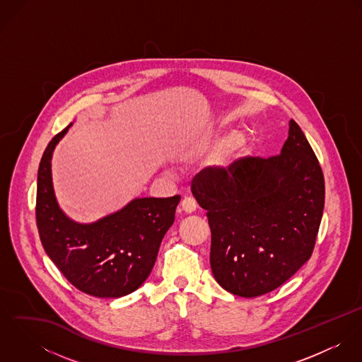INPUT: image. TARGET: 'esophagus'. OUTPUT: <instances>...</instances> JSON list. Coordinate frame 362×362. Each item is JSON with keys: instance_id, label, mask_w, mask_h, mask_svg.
<instances>
[{"instance_id": "esophagus-1", "label": "esophagus", "mask_w": 362, "mask_h": 362, "mask_svg": "<svg viewBox=\"0 0 362 362\" xmlns=\"http://www.w3.org/2000/svg\"><path fill=\"white\" fill-rule=\"evenodd\" d=\"M181 209L187 213V214H191L197 210V202L194 198H185L182 202H181Z\"/></svg>"}]
</instances>
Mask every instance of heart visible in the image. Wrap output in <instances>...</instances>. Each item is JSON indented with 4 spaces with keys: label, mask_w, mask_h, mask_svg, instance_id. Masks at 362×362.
<instances>
[{
    "label": "heart",
    "mask_w": 362,
    "mask_h": 362,
    "mask_svg": "<svg viewBox=\"0 0 362 362\" xmlns=\"http://www.w3.org/2000/svg\"><path fill=\"white\" fill-rule=\"evenodd\" d=\"M252 151V139L247 134L228 131L217 134L201 148V153L213 156V164L221 171L234 170Z\"/></svg>",
    "instance_id": "obj_1"
}]
</instances>
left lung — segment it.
<instances>
[{
    "label": "left lung",
    "instance_id": "left-lung-1",
    "mask_svg": "<svg viewBox=\"0 0 362 362\" xmlns=\"http://www.w3.org/2000/svg\"><path fill=\"white\" fill-rule=\"evenodd\" d=\"M192 195L206 210L210 267L228 293H270L310 258L325 206L319 161L294 119L280 155L245 157L234 170L205 168Z\"/></svg>",
    "mask_w": 362,
    "mask_h": 362
}]
</instances>
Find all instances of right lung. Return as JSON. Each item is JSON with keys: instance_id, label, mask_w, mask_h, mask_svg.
Instances as JSON below:
<instances>
[{"instance_id": "add662e5", "label": "right lung", "mask_w": 362, "mask_h": 362, "mask_svg": "<svg viewBox=\"0 0 362 362\" xmlns=\"http://www.w3.org/2000/svg\"><path fill=\"white\" fill-rule=\"evenodd\" d=\"M71 125L52 138L39 165L36 220L40 240L46 254L78 290L99 298H119L149 277L181 198H136L93 223L69 218L55 198L52 158Z\"/></svg>"}]
</instances>
